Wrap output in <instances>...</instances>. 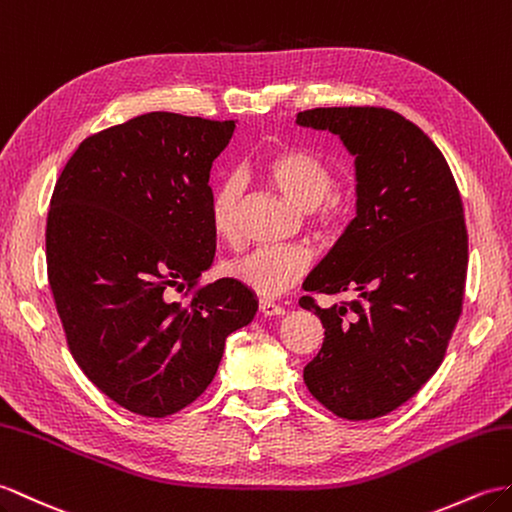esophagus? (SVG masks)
Instances as JSON below:
<instances>
[{
	"mask_svg": "<svg viewBox=\"0 0 512 512\" xmlns=\"http://www.w3.org/2000/svg\"><path fill=\"white\" fill-rule=\"evenodd\" d=\"M259 312L264 314V316H283L285 314V310H283L279 303L268 301V299H261L259 301Z\"/></svg>",
	"mask_w": 512,
	"mask_h": 512,
	"instance_id": "1",
	"label": "esophagus"
}]
</instances>
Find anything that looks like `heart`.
<instances>
[{"mask_svg": "<svg viewBox=\"0 0 512 512\" xmlns=\"http://www.w3.org/2000/svg\"><path fill=\"white\" fill-rule=\"evenodd\" d=\"M264 172L296 207L307 211L318 207L320 224L336 220L338 198L331 194L336 176L318 154L305 148H281L264 161ZM240 202L242 181L237 176H227L211 198V227L224 242H235ZM310 261V253L301 246H264L229 259L224 270L259 296H279L303 279Z\"/></svg>", "mask_w": 512, "mask_h": 512, "instance_id": "obj_1", "label": "heart"}]
</instances>
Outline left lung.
<instances>
[{
    "label": "left lung",
    "instance_id": "1",
    "mask_svg": "<svg viewBox=\"0 0 512 512\" xmlns=\"http://www.w3.org/2000/svg\"><path fill=\"white\" fill-rule=\"evenodd\" d=\"M329 130L355 157V218L305 279L307 292L353 299L318 307L325 327L305 386L349 421L399 408L441 366L462 312L467 227L443 152L406 117L379 106H329L296 115Z\"/></svg>",
    "mask_w": 512,
    "mask_h": 512
}]
</instances>
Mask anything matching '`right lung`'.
<instances>
[{"label":"right lung","instance_id":"obj_1","mask_svg":"<svg viewBox=\"0 0 512 512\" xmlns=\"http://www.w3.org/2000/svg\"><path fill=\"white\" fill-rule=\"evenodd\" d=\"M235 122L146 113L87 137L50 200L47 279L74 360L141 417L187 408L216 377L224 342L257 312L218 279L181 303L213 255L211 165Z\"/></svg>","mask_w":512,"mask_h":512}]
</instances>
